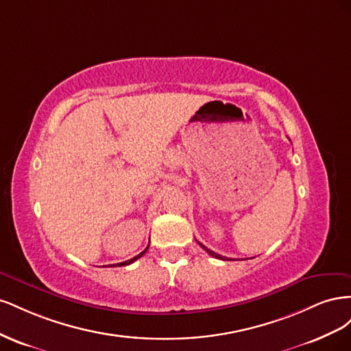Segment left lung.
<instances>
[{"mask_svg":"<svg viewBox=\"0 0 351 351\" xmlns=\"http://www.w3.org/2000/svg\"><path fill=\"white\" fill-rule=\"evenodd\" d=\"M197 243H199V241H197ZM199 246H200V247H204V249L210 254V256H214V258H217V259H222V261H232V259H230V258H224V256H221V254H218V253H215V252L209 250V249H208V247H205L204 244H202V243H199Z\"/></svg>","mask_w":351,"mask_h":351,"instance_id":"left-lung-1","label":"left lung"}]
</instances>
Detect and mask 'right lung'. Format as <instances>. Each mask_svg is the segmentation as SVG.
Segmentation results:
<instances>
[{"label":"right lung","mask_w":351,"mask_h":351,"mask_svg":"<svg viewBox=\"0 0 351 351\" xmlns=\"http://www.w3.org/2000/svg\"><path fill=\"white\" fill-rule=\"evenodd\" d=\"M147 247H149V246H147ZM147 247H146L142 253L137 254V256H134V258H132V259H129V261H125V262H121V263H114V265H110V267H125V265H130V263H133L134 261H137V259H139L141 256H143L145 252L147 250Z\"/></svg>","instance_id":"add662e5"}]
</instances>
